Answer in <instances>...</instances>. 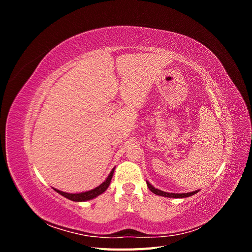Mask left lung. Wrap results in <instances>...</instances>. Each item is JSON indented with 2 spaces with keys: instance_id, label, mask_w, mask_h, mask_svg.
<instances>
[{
  "instance_id": "1",
  "label": "left lung",
  "mask_w": 252,
  "mask_h": 252,
  "mask_svg": "<svg viewBox=\"0 0 252 252\" xmlns=\"http://www.w3.org/2000/svg\"><path fill=\"white\" fill-rule=\"evenodd\" d=\"M147 186L149 188V190L151 192H154L155 194H158V195H161V196H166V197H174V199H181V197H187V196H191L193 195L194 193L199 192V190H195V191H191V192H187V193H172V192H165V191H162V190H159L158 188H155L154 186H152L149 182H147Z\"/></svg>"
}]
</instances>
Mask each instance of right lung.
Returning a JSON list of instances; mask_svg holds the SVG:
<instances>
[{
	"mask_svg": "<svg viewBox=\"0 0 252 252\" xmlns=\"http://www.w3.org/2000/svg\"><path fill=\"white\" fill-rule=\"evenodd\" d=\"M114 172V168L110 171L109 175L107 177L101 185H98L97 187L88 190V191L85 192H80V193H68V192H64V191H61V190H58L56 188H53L56 190L58 193H60L61 195L65 196L66 199L73 201V202H85V201H89V200H93L94 197H96L97 195L102 194L104 191H106V189L108 188V186L110 185V182L112 179V175Z\"/></svg>",
	"mask_w": 252,
	"mask_h": 252,
	"instance_id": "add662e5",
	"label": "right lung"
}]
</instances>
